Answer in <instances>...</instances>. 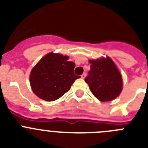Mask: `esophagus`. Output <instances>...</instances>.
I'll return each mask as SVG.
<instances>
[{"label":"esophagus","mask_w":148,"mask_h":148,"mask_svg":"<svg viewBox=\"0 0 148 148\" xmlns=\"http://www.w3.org/2000/svg\"><path fill=\"white\" fill-rule=\"evenodd\" d=\"M81 77H82V78H83V79H84L86 77V73H83L82 75H81Z\"/></svg>","instance_id":"1"}]
</instances>
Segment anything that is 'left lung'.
I'll list each match as a JSON object with an SVG mask.
<instances>
[{
	"mask_svg": "<svg viewBox=\"0 0 148 148\" xmlns=\"http://www.w3.org/2000/svg\"><path fill=\"white\" fill-rule=\"evenodd\" d=\"M91 70L85 78L90 90L101 101H110L122 91L123 79L119 68L109 56L89 59Z\"/></svg>",
	"mask_w": 148,
	"mask_h": 148,
	"instance_id": "1",
	"label": "left lung"
}]
</instances>
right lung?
<instances>
[{
	"label": "right lung",
	"instance_id": "right-lung-1",
	"mask_svg": "<svg viewBox=\"0 0 148 148\" xmlns=\"http://www.w3.org/2000/svg\"><path fill=\"white\" fill-rule=\"evenodd\" d=\"M68 60L69 56L51 52L35 65L30 72L29 83L38 97L47 101L57 100L81 78L74 74L75 63Z\"/></svg>",
	"mask_w": 148,
	"mask_h": 148
}]
</instances>
